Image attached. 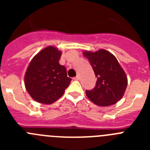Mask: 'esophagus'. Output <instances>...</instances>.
I'll return each mask as SVG.
<instances>
[{
    "mask_svg": "<svg viewBox=\"0 0 150 150\" xmlns=\"http://www.w3.org/2000/svg\"><path fill=\"white\" fill-rule=\"evenodd\" d=\"M73 79H74V80H78V79H79V76H75V77H74Z\"/></svg>",
    "mask_w": 150,
    "mask_h": 150,
    "instance_id": "34e87169",
    "label": "esophagus"
}]
</instances>
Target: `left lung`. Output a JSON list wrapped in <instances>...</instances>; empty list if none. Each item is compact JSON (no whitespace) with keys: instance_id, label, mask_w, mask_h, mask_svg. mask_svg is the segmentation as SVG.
Here are the masks:
<instances>
[{"instance_id":"left-lung-1","label":"left lung","mask_w":150,"mask_h":150,"mask_svg":"<svg viewBox=\"0 0 150 150\" xmlns=\"http://www.w3.org/2000/svg\"><path fill=\"white\" fill-rule=\"evenodd\" d=\"M83 55L90 62L98 78L95 88L86 91L87 97L101 107L116 104L122 98L128 85L125 73L116 57L104 50L84 52Z\"/></svg>"}]
</instances>
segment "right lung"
<instances>
[{
  "label": "right lung",
  "mask_w": 150,
  "mask_h": 150,
  "mask_svg": "<svg viewBox=\"0 0 150 150\" xmlns=\"http://www.w3.org/2000/svg\"><path fill=\"white\" fill-rule=\"evenodd\" d=\"M62 52L53 46L41 50L31 60L25 76V85L36 101L50 104L63 95L71 81L64 66L59 64Z\"/></svg>",
  "instance_id": "right-lung-1"
}]
</instances>
